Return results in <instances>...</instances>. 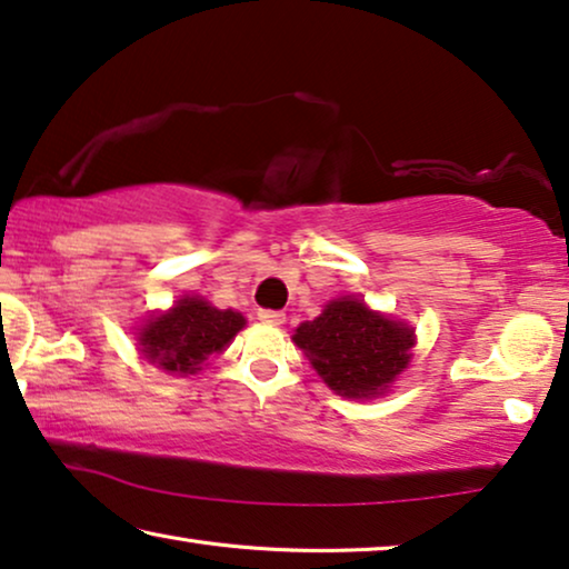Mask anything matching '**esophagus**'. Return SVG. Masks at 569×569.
Returning a JSON list of instances; mask_svg holds the SVG:
<instances>
[{
    "label": "esophagus",
    "instance_id": "1",
    "mask_svg": "<svg viewBox=\"0 0 569 569\" xmlns=\"http://www.w3.org/2000/svg\"><path fill=\"white\" fill-rule=\"evenodd\" d=\"M259 320L271 326H282L284 323V312L282 310H259Z\"/></svg>",
    "mask_w": 569,
    "mask_h": 569
}]
</instances>
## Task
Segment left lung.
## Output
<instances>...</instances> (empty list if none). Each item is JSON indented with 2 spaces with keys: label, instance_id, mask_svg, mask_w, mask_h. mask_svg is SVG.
Instances as JSON below:
<instances>
[{
  "label": "left lung",
  "instance_id": "left-lung-1",
  "mask_svg": "<svg viewBox=\"0 0 569 569\" xmlns=\"http://www.w3.org/2000/svg\"><path fill=\"white\" fill-rule=\"evenodd\" d=\"M295 343L326 385L343 398H375L410 361L413 331L372 312L357 298L326 305L316 320L295 331Z\"/></svg>",
  "mask_w": 569,
  "mask_h": 569
}]
</instances>
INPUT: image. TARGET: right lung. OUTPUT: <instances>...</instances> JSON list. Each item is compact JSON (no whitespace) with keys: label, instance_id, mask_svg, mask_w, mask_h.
<instances>
[{"label":"right lung","instance_id":"right-lung-1","mask_svg":"<svg viewBox=\"0 0 569 569\" xmlns=\"http://www.w3.org/2000/svg\"><path fill=\"white\" fill-rule=\"evenodd\" d=\"M243 326L241 312L184 298L141 328V351L167 372L192 375L204 359L223 351Z\"/></svg>","mask_w":569,"mask_h":569}]
</instances>
